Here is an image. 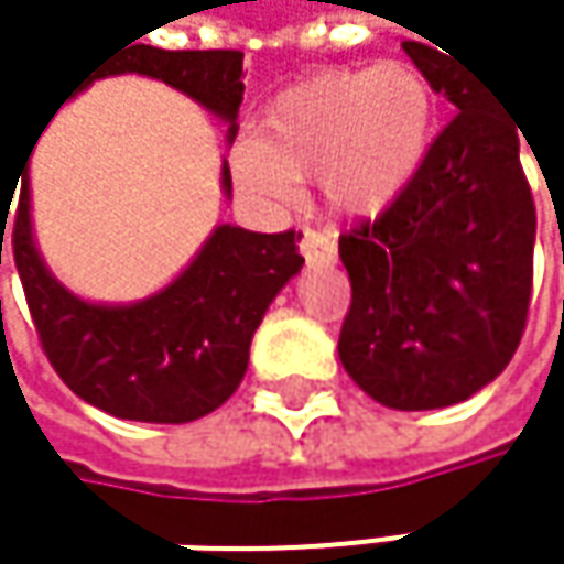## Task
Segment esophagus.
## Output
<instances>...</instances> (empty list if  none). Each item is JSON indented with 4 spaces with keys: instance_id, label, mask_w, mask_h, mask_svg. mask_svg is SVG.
<instances>
[{
    "instance_id": "1",
    "label": "esophagus",
    "mask_w": 564,
    "mask_h": 564,
    "mask_svg": "<svg viewBox=\"0 0 564 564\" xmlns=\"http://www.w3.org/2000/svg\"><path fill=\"white\" fill-rule=\"evenodd\" d=\"M300 254L306 258V264H336V241L323 231H303Z\"/></svg>"
}]
</instances>
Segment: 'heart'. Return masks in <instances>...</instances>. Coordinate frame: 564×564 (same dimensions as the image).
<instances>
[{
  "mask_svg": "<svg viewBox=\"0 0 564 564\" xmlns=\"http://www.w3.org/2000/svg\"><path fill=\"white\" fill-rule=\"evenodd\" d=\"M434 130L437 97L417 67L329 70L264 107L254 143L231 153V172L248 195L271 205L293 198V178L319 175L329 212L376 218L421 172Z\"/></svg>",
  "mask_w": 564,
  "mask_h": 564,
  "instance_id": "obj_1",
  "label": "heart"
}]
</instances>
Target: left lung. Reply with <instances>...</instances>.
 <instances>
[{
    "mask_svg": "<svg viewBox=\"0 0 564 564\" xmlns=\"http://www.w3.org/2000/svg\"><path fill=\"white\" fill-rule=\"evenodd\" d=\"M457 117L392 205L339 238L349 379L394 411L467 401L509 366L529 313L535 205L516 117L451 52L404 42Z\"/></svg>",
    "mask_w": 564,
    "mask_h": 564,
    "instance_id": "1",
    "label": "left lung"
}]
</instances>
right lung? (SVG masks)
Here are the masks:
<instances>
[{"instance_id": "obj_1", "label": "right lung", "mask_w": 564, "mask_h": 564, "mask_svg": "<svg viewBox=\"0 0 564 564\" xmlns=\"http://www.w3.org/2000/svg\"><path fill=\"white\" fill-rule=\"evenodd\" d=\"M241 61V52H163L133 45L123 55L107 57L84 87L113 74L163 80L218 117L228 127L225 140L235 143L238 107L245 100ZM19 175L12 254L39 339L64 386L113 417L147 424H185L225 404L248 372L251 339L268 306L303 268L300 235H258L238 225H218L163 290L133 303H94L70 293L48 271L32 228L29 160ZM221 192L231 198L225 160ZM12 195L15 188L6 198L0 192V264Z\"/></svg>"}]
</instances>
